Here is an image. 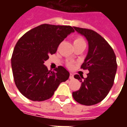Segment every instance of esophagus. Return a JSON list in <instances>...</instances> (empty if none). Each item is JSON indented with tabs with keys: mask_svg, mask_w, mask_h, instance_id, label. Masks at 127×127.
Masks as SVG:
<instances>
[{
	"mask_svg": "<svg viewBox=\"0 0 127 127\" xmlns=\"http://www.w3.org/2000/svg\"><path fill=\"white\" fill-rule=\"evenodd\" d=\"M74 78V77H73V75L72 74V73H70V75H69V79L70 80H73Z\"/></svg>",
	"mask_w": 127,
	"mask_h": 127,
	"instance_id": "obj_1",
	"label": "esophagus"
}]
</instances>
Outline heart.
<instances>
[{
  "mask_svg": "<svg viewBox=\"0 0 127 127\" xmlns=\"http://www.w3.org/2000/svg\"><path fill=\"white\" fill-rule=\"evenodd\" d=\"M73 43L74 47L77 46V45H86L85 41L82 36H77V37L74 38ZM67 66L69 67H71L72 66V64L71 63H67Z\"/></svg>",
  "mask_w": 127,
  "mask_h": 127,
  "instance_id": "heart-1",
  "label": "heart"
}]
</instances>
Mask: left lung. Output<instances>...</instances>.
<instances>
[{"instance_id": "left-lung-1", "label": "left lung", "mask_w": 127, "mask_h": 127, "mask_svg": "<svg viewBox=\"0 0 127 127\" xmlns=\"http://www.w3.org/2000/svg\"><path fill=\"white\" fill-rule=\"evenodd\" d=\"M73 28L88 41V54L81 68L88 69L89 73L86 78L75 75L82 84L79 91L73 93V97L79 103L93 105L103 101L114 84L116 57L112 47L99 34L90 29Z\"/></svg>"}]
</instances>
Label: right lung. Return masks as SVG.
Instances as JSON below:
<instances>
[{
  "label": "right lung",
  "mask_w": 127,
  "mask_h": 127,
  "mask_svg": "<svg viewBox=\"0 0 127 127\" xmlns=\"http://www.w3.org/2000/svg\"><path fill=\"white\" fill-rule=\"evenodd\" d=\"M75 32L70 26L42 24L24 34L15 45L11 68L17 88L25 97L34 101L51 98L59 84L69 77L64 67L48 71L44 64L59 44Z\"/></svg>",
  "instance_id": "obj_1"
}]
</instances>
